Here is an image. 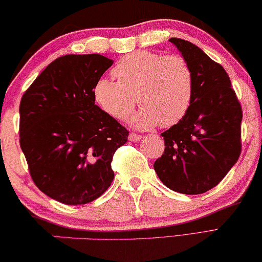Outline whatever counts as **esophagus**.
<instances>
[{"mask_svg":"<svg viewBox=\"0 0 262 262\" xmlns=\"http://www.w3.org/2000/svg\"><path fill=\"white\" fill-rule=\"evenodd\" d=\"M128 139H129V141L138 142V141H140V140L142 139V136L140 135V134H136V133H130L129 136H128Z\"/></svg>","mask_w":262,"mask_h":262,"instance_id":"1","label":"esophagus"}]
</instances>
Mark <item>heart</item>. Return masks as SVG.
<instances>
[{"mask_svg":"<svg viewBox=\"0 0 262 262\" xmlns=\"http://www.w3.org/2000/svg\"><path fill=\"white\" fill-rule=\"evenodd\" d=\"M118 81L101 79L94 85L97 106L115 120L142 107L133 126L148 129L160 124L171 127L183 119L192 104L194 73L183 56L136 50L123 56L113 69Z\"/></svg>","mask_w":262,"mask_h":262,"instance_id":"obj_1","label":"heart"}]
</instances>
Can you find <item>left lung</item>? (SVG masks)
Wrapping results in <instances>:
<instances>
[{"label": "left lung", "instance_id": "obj_1", "mask_svg": "<svg viewBox=\"0 0 262 262\" xmlns=\"http://www.w3.org/2000/svg\"><path fill=\"white\" fill-rule=\"evenodd\" d=\"M169 41L193 69L194 95L183 119L161 134L165 151L154 169L174 192L202 194L214 188L239 159L243 109L221 64L192 42Z\"/></svg>", "mask_w": 262, "mask_h": 262}]
</instances>
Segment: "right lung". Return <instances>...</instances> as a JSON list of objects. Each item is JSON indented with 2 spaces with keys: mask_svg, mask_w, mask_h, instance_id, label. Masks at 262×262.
<instances>
[{
  "mask_svg": "<svg viewBox=\"0 0 262 262\" xmlns=\"http://www.w3.org/2000/svg\"><path fill=\"white\" fill-rule=\"evenodd\" d=\"M113 60L64 55L36 77L19 103V144L37 188L66 205L101 196L114 179L112 160L126 128L95 104L93 89Z\"/></svg>",
  "mask_w": 262,
  "mask_h": 262,
  "instance_id": "add662e5",
  "label": "right lung"
}]
</instances>
